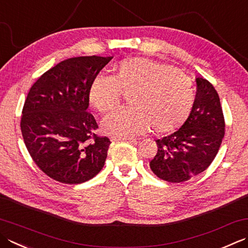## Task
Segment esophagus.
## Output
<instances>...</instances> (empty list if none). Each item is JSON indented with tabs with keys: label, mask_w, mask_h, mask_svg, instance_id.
I'll return each instance as SVG.
<instances>
[{
	"label": "esophagus",
	"mask_w": 248,
	"mask_h": 248,
	"mask_svg": "<svg viewBox=\"0 0 248 248\" xmlns=\"http://www.w3.org/2000/svg\"><path fill=\"white\" fill-rule=\"evenodd\" d=\"M110 140H129L131 143H137V139L134 138H128V137H110Z\"/></svg>",
	"instance_id": "34e87169"
}]
</instances>
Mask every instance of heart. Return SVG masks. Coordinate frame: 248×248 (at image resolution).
Returning <instances> with one entry per match:
<instances>
[{"label": "heart", "mask_w": 248, "mask_h": 248, "mask_svg": "<svg viewBox=\"0 0 248 248\" xmlns=\"http://www.w3.org/2000/svg\"><path fill=\"white\" fill-rule=\"evenodd\" d=\"M121 93L128 94V108H121L103 121L105 132L137 135L149 128L169 131L182 124L193 104L190 77L173 66L146 59L129 58L114 67L111 76L91 81L89 101L101 114L117 108Z\"/></svg>", "instance_id": "heart-1"}]
</instances>
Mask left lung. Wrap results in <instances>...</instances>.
<instances>
[{
	"label": "left lung",
	"instance_id": "8db88e82",
	"mask_svg": "<svg viewBox=\"0 0 248 248\" xmlns=\"http://www.w3.org/2000/svg\"><path fill=\"white\" fill-rule=\"evenodd\" d=\"M225 128L219 95L210 81L198 77L190 115L175 132L156 140L158 150L150 169L163 181H189L211 166L225 137Z\"/></svg>",
	"mask_w": 248,
	"mask_h": 248
}]
</instances>
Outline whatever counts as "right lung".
<instances>
[{
	"label": "right lung",
	"mask_w": 248,
	"mask_h": 248,
	"mask_svg": "<svg viewBox=\"0 0 248 248\" xmlns=\"http://www.w3.org/2000/svg\"><path fill=\"white\" fill-rule=\"evenodd\" d=\"M113 57L63 60L38 78L24 101L20 128L33 161L63 184L89 181L104 167L110 140L95 133L89 87Z\"/></svg>",
	"instance_id": "obj_1"
}]
</instances>
